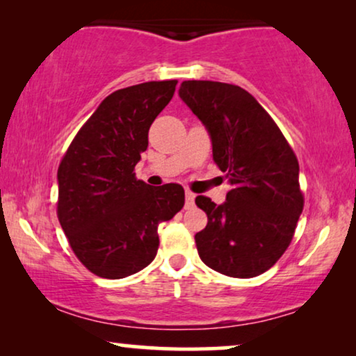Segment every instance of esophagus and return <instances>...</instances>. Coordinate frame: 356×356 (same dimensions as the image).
<instances>
[{
  "instance_id": "34e87169",
  "label": "esophagus",
  "mask_w": 356,
  "mask_h": 356,
  "mask_svg": "<svg viewBox=\"0 0 356 356\" xmlns=\"http://www.w3.org/2000/svg\"><path fill=\"white\" fill-rule=\"evenodd\" d=\"M186 209H189V207H193L194 206V199H196V194L194 193H191V191H186Z\"/></svg>"
}]
</instances>
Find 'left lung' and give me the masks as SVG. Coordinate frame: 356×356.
<instances>
[{"mask_svg":"<svg viewBox=\"0 0 356 356\" xmlns=\"http://www.w3.org/2000/svg\"><path fill=\"white\" fill-rule=\"evenodd\" d=\"M179 99L206 126L212 155L232 189L216 204L197 196L207 225L196 233L202 262L223 275L250 279L289 248L303 211L300 167L279 126L241 87L183 81Z\"/></svg>","mask_w":356,"mask_h":356,"instance_id":"left-lung-1","label":"left lung"}]
</instances>
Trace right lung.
I'll list each match as a JSON object with an SVG mask.
<instances>
[{"label": "right lung", "mask_w": 356, "mask_h": 356, "mask_svg": "<svg viewBox=\"0 0 356 356\" xmlns=\"http://www.w3.org/2000/svg\"><path fill=\"white\" fill-rule=\"evenodd\" d=\"M178 81H152L110 94L79 129L58 168V218L82 264L104 279L143 270L159 250V223L184 206L177 183L152 188L134 167L149 128Z\"/></svg>", "instance_id": "1"}]
</instances>
